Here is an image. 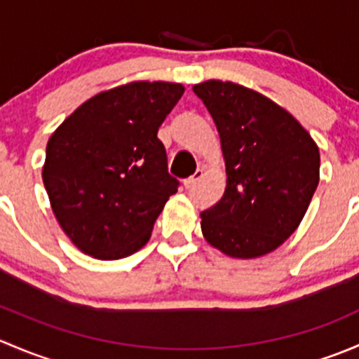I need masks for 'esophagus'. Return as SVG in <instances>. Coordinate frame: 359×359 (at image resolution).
<instances>
[{
	"label": "esophagus",
	"mask_w": 359,
	"mask_h": 359,
	"mask_svg": "<svg viewBox=\"0 0 359 359\" xmlns=\"http://www.w3.org/2000/svg\"><path fill=\"white\" fill-rule=\"evenodd\" d=\"M203 175H205V172H203V168H198L196 172H194L193 175L189 177V179L184 180V186H186L187 189H189V187H193V186H196V184L200 182V180L203 179Z\"/></svg>",
	"instance_id": "esophagus-1"
}]
</instances>
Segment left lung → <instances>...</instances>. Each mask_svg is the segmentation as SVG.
I'll return each instance as SVG.
<instances>
[{"instance_id": "obj_1", "label": "left lung", "mask_w": 359, "mask_h": 359, "mask_svg": "<svg viewBox=\"0 0 359 359\" xmlns=\"http://www.w3.org/2000/svg\"><path fill=\"white\" fill-rule=\"evenodd\" d=\"M212 114L226 163V191L201 212L206 243L233 259L274 252L302 222L320 182V149L295 118L233 81L193 86Z\"/></svg>"}]
</instances>
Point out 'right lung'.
I'll return each mask as SVG.
<instances>
[{"instance_id":"add662e5","label":"right lung","mask_w":359,"mask_h":359,"mask_svg":"<svg viewBox=\"0 0 359 359\" xmlns=\"http://www.w3.org/2000/svg\"><path fill=\"white\" fill-rule=\"evenodd\" d=\"M184 90L170 81L104 90L50 135L43 184L57 222L83 253L118 260L149 241L179 186L158 128Z\"/></svg>"}]
</instances>
